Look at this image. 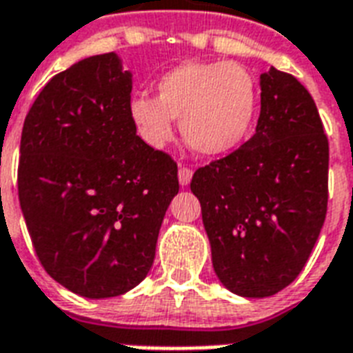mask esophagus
Instances as JSON below:
<instances>
[{
    "label": "esophagus",
    "mask_w": 353,
    "mask_h": 353,
    "mask_svg": "<svg viewBox=\"0 0 353 353\" xmlns=\"http://www.w3.org/2000/svg\"><path fill=\"white\" fill-rule=\"evenodd\" d=\"M177 177H179V185L181 187H187L190 179H192V170L188 166H179V172H177Z\"/></svg>",
    "instance_id": "1"
}]
</instances>
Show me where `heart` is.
I'll list each match as a JSON object with an SVG mask.
<instances>
[{
    "mask_svg": "<svg viewBox=\"0 0 353 353\" xmlns=\"http://www.w3.org/2000/svg\"><path fill=\"white\" fill-rule=\"evenodd\" d=\"M155 90L157 99L137 93L128 104L141 137L154 148L174 137V121H181L185 143L201 155L229 154L251 132L256 85L238 63L188 60L166 71Z\"/></svg>",
    "mask_w": 353,
    "mask_h": 353,
    "instance_id": "1",
    "label": "heart"
}]
</instances>
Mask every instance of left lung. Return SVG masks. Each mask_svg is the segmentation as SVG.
Wrapping results in <instances>:
<instances>
[{"label": "left lung", "instance_id": "left-lung-1", "mask_svg": "<svg viewBox=\"0 0 353 353\" xmlns=\"http://www.w3.org/2000/svg\"><path fill=\"white\" fill-rule=\"evenodd\" d=\"M260 90L256 133L190 183L216 276L245 299L274 295L299 276L328 205V139L312 95L274 68L260 74Z\"/></svg>", "mask_w": 353, "mask_h": 353}]
</instances>
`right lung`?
Instances as JSON below:
<instances>
[{
	"mask_svg": "<svg viewBox=\"0 0 353 353\" xmlns=\"http://www.w3.org/2000/svg\"><path fill=\"white\" fill-rule=\"evenodd\" d=\"M133 77L117 52L52 77L21 132L18 196L46 271L85 299L141 284L155 258L177 165L137 135Z\"/></svg>",
	"mask_w": 353,
	"mask_h": 353,
	"instance_id": "add662e5",
	"label": "right lung"
}]
</instances>
